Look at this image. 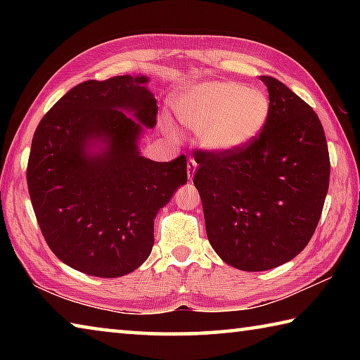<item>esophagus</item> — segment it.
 I'll return each instance as SVG.
<instances>
[{
	"label": "esophagus",
	"instance_id": "esophagus-1",
	"mask_svg": "<svg viewBox=\"0 0 360 360\" xmlns=\"http://www.w3.org/2000/svg\"><path fill=\"white\" fill-rule=\"evenodd\" d=\"M195 172H197V162H195L193 158H188L187 160V178L192 179Z\"/></svg>",
	"mask_w": 360,
	"mask_h": 360
}]
</instances>
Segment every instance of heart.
Wrapping results in <instances>:
<instances>
[{"mask_svg":"<svg viewBox=\"0 0 360 360\" xmlns=\"http://www.w3.org/2000/svg\"><path fill=\"white\" fill-rule=\"evenodd\" d=\"M270 96L260 87L233 81H203L176 98V112L187 129L198 131L205 149L216 154L238 152L252 144L270 117ZM168 131L173 127L165 122Z\"/></svg>","mask_w":360,"mask_h":360,"instance_id":"b5f03b06","label":"heart"}]
</instances>
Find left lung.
I'll use <instances>...</instances> for the list:
<instances>
[{"mask_svg":"<svg viewBox=\"0 0 360 360\" xmlns=\"http://www.w3.org/2000/svg\"><path fill=\"white\" fill-rule=\"evenodd\" d=\"M260 81L271 103L260 136L230 154L195 152L206 235L219 257L243 271L271 270L303 251L330 179L318 114L278 79Z\"/></svg>","mask_w":360,"mask_h":360,"instance_id":"1","label":"left lung"}]
</instances>
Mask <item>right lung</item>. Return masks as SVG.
Wrapping results in <instances>:
<instances>
[{
    "mask_svg": "<svg viewBox=\"0 0 360 360\" xmlns=\"http://www.w3.org/2000/svg\"><path fill=\"white\" fill-rule=\"evenodd\" d=\"M148 76L72 87L41 119L27 182L44 240L75 270L119 278L154 246V219L187 182L184 155L154 162L139 139L157 124Z\"/></svg>",
    "mask_w": 360,
    "mask_h": 360,
    "instance_id": "add662e5",
    "label": "right lung"
}]
</instances>
